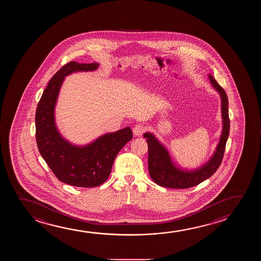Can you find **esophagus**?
<instances>
[{
    "mask_svg": "<svg viewBox=\"0 0 261 261\" xmlns=\"http://www.w3.org/2000/svg\"><path fill=\"white\" fill-rule=\"evenodd\" d=\"M145 130H146V126L144 124H137L133 128V133L136 136H140L145 132Z\"/></svg>",
    "mask_w": 261,
    "mask_h": 261,
    "instance_id": "1",
    "label": "esophagus"
}]
</instances>
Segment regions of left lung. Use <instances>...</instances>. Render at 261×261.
Returning a JSON list of instances; mask_svg holds the SVG:
<instances>
[{"label": "left lung", "instance_id": "8db88e82", "mask_svg": "<svg viewBox=\"0 0 261 261\" xmlns=\"http://www.w3.org/2000/svg\"><path fill=\"white\" fill-rule=\"evenodd\" d=\"M213 87L219 92L222 98V116H223V134L219 144L211 160L204 166L193 171H184L174 166L170 155L163 144H160L154 136L145 133L148 144V169L152 180L164 188L185 189L200 184L216 172L223 161L227 139L230 133V118L228 111V97L226 92L212 75H209Z\"/></svg>", "mask_w": 261, "mask_h": 261}]
</instances>
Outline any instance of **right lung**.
Instances as JSON below:
<instances>
[{"instance_id":"right-lung-1","label":"right lung","mask_w":261,"mask_h":261,"mask_svg":"<svg viewBox=\"0 0 261 261\" xmlns=\"http://www.w3.org/2000/svg\"><path fill=\"white\" fill-rule=\"evenodd\" d=\"M98 64L69 62L51 78L36 110V140L43 159L60 181L81 188H94L106 181L114 161L133 137L130 127L100 136L84 147H76L57 132L54 110L64 77L77 71H93Z\"/></svg>"}]
</instances>
